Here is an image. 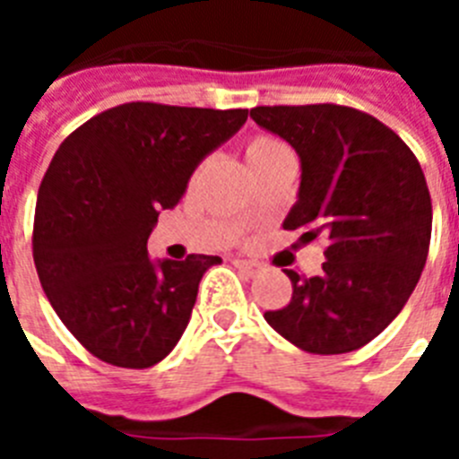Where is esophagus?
<instances>
[{"label": "esophagus", "mask_w": 459, "mask_h": 459, "mask_svg": "<svg viewBox=\"0 0 459 459\" xmlns=\"http://www.w3.org/2000/svg\"><path fill=\"white\" fill-rule=\"evenodd\" d=\"M234 266L248 275H255L259 271V264L257 262H253V259H234Z\"/></svg>", "instance_id": "34e87169"}]
</instances>
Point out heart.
<instances>
[{
	"label": "heart",
	"instance_id": "heart-1",
	"mask_svg": "<svg viewBox=\"0 0 459 459\" xmlns=\"http://www.w3.org/2000/svg\"><path fill=\"white\" fill-rule=\"evenodd\" d=\"M285 152H290V149H287L285 144L273 135H255L246 142V158H248L250 168H253V165L264 163V160H269V158Z\"/></svg>",
	"mask_w": 459,
	"mask_h": 459
}]
</instances>
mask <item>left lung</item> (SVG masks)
<instances>
[{
  "label": "left lung",
  "mask_w": 459,
  "mask_h": 459,
  "mask_svg": "<svg viewBox=\"0 0 459 459\" xmlns=\"http://www.w3.org/2000/svg\"><path fill=\"white\" fill-rule=\"evenodd\" d=\"M250 117L301 158L285 230L322 241V273L285 269L291 301L264 319L310 354L354 351L403 310L425 266L432 200L419 158L368 112L335 103L259 105Z\"/></svg>",
  "instance_id": "8db88e82"
}]
</instances>
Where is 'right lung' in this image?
Segmentation results:
<instances>
[{
	"instance_id": "right-lung-1",
	"label": "right lung",
	"mask_w": 459,
	"mask_h": 459,
	"mask_svg": "<svg viewBox=\"0 0 459 459\" xmlns=\"http://www.w3.org/2000/svg\"><path fill=\"white\" fill-rule=\"evenodd\" d=\"M248 109L135 100L84 121L40 181L34 264L48 301L89 354L109 366L163 360L188 326L216 255L153 264L158 211L181 200L202 158L232 137Z\"/></svg>"
}]
</instances>
